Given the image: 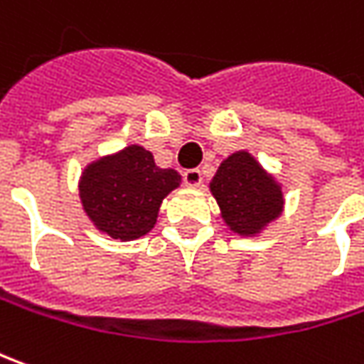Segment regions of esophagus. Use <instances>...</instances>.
<instances>
[{
	"label": "esophagus",
	"mask_w": 364,
	"mask_h": 364,
	"mask_svg": "<svg viewBox=\"0 0 364 364\" xmlns=\"http://www.w3.org/2000/svg\"><path fill=\"white\" fill-rule=\"evenodd\" d=\"M183 181L187 187H199L203 183V175L199 169H189L183 173Z\"/></svg>",
	"instance_id": "obj_1"
}]
</instances>
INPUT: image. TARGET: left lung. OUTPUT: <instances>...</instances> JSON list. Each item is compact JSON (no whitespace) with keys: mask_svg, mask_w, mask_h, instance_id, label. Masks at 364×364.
<instances>
[{"mask_svg":"<svg viewBox=\"0 0 364 364\" xmlns=\"http://www.w3.org/2000/svg\"><path fill=\"white\" fill-rule=\"evenodd\" d=\"M209 191L228 230L242 237H257L282 215L286 205L282 183L245 149L221 161Z\"/></svg>","mask_w":364,"mask_h":364,"instance_id":"obj_1","label":"left lung"}]
</instances>
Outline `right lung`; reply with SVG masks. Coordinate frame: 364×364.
Instances as JSON below:
<instances>
[{"mask_svg": "<svg viewBox=\"0 0 364 364\" xmlns=\"http://www.w3.org/2000/svg\"><path fill=\"white\" fill-rule=\"evenodd\" d=\"M179 185L177 171L161 169L151 151L129 144L84 167L78 197L95 230L132 242L155 228L163 199Z\"/></svg>", "mask_w": 364, "mask_h": 364, "instance_id": "add662e5", "label": "right lung"}]
</instances>
